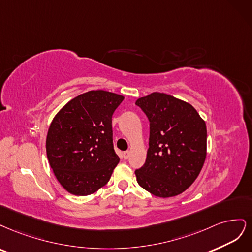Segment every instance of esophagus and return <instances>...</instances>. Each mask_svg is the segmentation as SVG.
Returning <instances> with one entry per match:
<instances>
[{
    "label": "esophagus",
    "mask_w": 252,
    "mask_h": 252,
    "mask_svg": "<svg viewBox=\"0 0 252 252\" xmlns=\"http://www.w3.org/2000/svg\"><path fill=\"white\" fill-rule=\"evenodd\" d=\"M129 154H131V152H129V151L124 152V158H125V159H127V158L129 157Z\"/></svg>",
    "instance_id": "obj_1"
}]
</instances>
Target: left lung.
<instances>
[{"label":"left lung","instance_id":"left-lung-1","mask_svg":"<svg viewBox=\"0 0 252 252\" xmlns=\"http://www.w3.org/2000/svg\"><path fill=\"white\" fill-rule=\"evenodd\" d=\"M150 121L145 163L135 170L142 189L160 198L174 197L197 179L206 158L205 121L191 104L165 93L138 98Z\"/></svg>","mask_w":252,"mask_h":252}]
</instances>
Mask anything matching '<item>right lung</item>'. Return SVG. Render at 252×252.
I'll list each match as a JSON object with an SVG mask.
<instances>
[{
	"mask_svg": "<svg viewBox=\"0 0 252 252\" xmlns=\"http://www.w3.org/2000/svg\"><path fill=\"white\" fill-rule=\"evenodd\" d=\"M125 97L103 90L70 100L48 129L46 151L63 188L88 196L107 184L119 157L113 145L112 116Z\"/></svg>",
	"mask_w": 252,
	"mask_h": 252,
	"instance_id": "obj_1",
	"label": "right lung"
}]
</instances>
